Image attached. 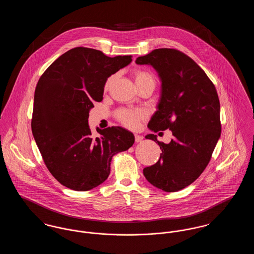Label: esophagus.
I'll return each instance as SVG.
<instances>
[{
    "instance_id": "34e87169",
    "label": "esophagus",
    "mask_w": 254,
    "mask_h": 254,
    "mask_svg": "<svg viewBox=\"0 0 254 254\" xmlns=\"http://www.w3.org/2000/svg\"><path fill=\"white\" fill-rule=\"evenodd\" d=\"M134 136H135V142H136V143H140V142H142V140H143V136L138 135V134H135Z\"/></svg>"
}]
</instances>
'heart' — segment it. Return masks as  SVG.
<instances>
[{
	"label": "heart",
	"instance_id": "1",
	"mask_svg": "<svg viewBox=\"0 0 254 254\" xmlns=\"http://www.w3.org/2000/svg\"><path fill=\"white\" fill-rule=\"evenodd\" d=\"M132 75L135 84L137 86L144 85H152L155 86L156 79L150 71L138 68L133 70ZM115 77H116L115 75L109 76L105 83V89H108L109 86L112 85V83L115 80ZM145 117H146V112L144 109H121L116 112V118L118 119V121L125 127L131 129L137 128L140 121L144 120Z\"/></svg>",
	"mask_w": 254,
	"mask_h": 254
}]
</instances>
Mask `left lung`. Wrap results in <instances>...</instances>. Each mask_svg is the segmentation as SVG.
Masks as SVG:
<instances>
[{
	"mask_svg": "<svg viewBox=\"0 0 254 254\" xmlns=\"http://www.w3.org/2000/svg\"><path fill=\"white\" fill-rule=\"evenodd\" d=\"M135 63L151 65L162 82L157 110L147 127L154 132L169 129L173 135L169 144L154 134L145 136L158 143L162 153L144 175L164 191L181 190L202 174L220 138L216 88L191 58L176 49H154Z\"/></svg>",
	"mask_w": 254,
	"mask_h": 254,
	"instance_id": "left-lung-1",
	"label": "left lung"
}]
</instances>
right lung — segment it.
Wrapping results in <instances>:
<instances>
[{
	"instance_id": "obj_1",
	"label": "right lung",
	"mask_w": 254,
	"mask_h": 254,
	"mask_svg": "<svg viewBox=\"0 0 254 254\" xmlns=\"http://www.w3.org/2000/svg\"><path fill=\"white\" fill-rule=\"evenodd\" d=\"M131 61L79 47L61 55L39 79L32 134L47 168L63 186L77 191L96 188L108 179L112 157L134 144V135L123 127H97L101 136L94 137L88 126L107 79Z\"/></svg>"
}]
</instances>
